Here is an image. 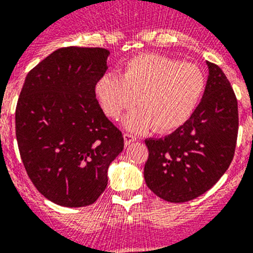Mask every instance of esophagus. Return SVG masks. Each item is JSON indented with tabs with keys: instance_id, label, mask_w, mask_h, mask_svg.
<instances>
[{
	"instance_id": "1",
	"label": "esophagus",
	"mask_w": 253,
	"mask_h": 253,
	"mask_svg": "<svg viewBox=\"0 0 253 253\" xmlns=\"http://www.w3.org/2000/svg\"><path fill=\"white\" fill-rule=\"evenodd\" d=\"M124 139H125V145L127 146V145H129L131 142L136 141V136L132 135V133L126 132V133H124Z\"/></svg>"
}]
</instances>
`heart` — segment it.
<instances>
[{"instance_id":"heart-1","label":"heart","mask_w":253,"mask_h":253,"mask_svg":"<svg viewBox=\"0 0 253 253\" xmlns=\"http://www.w3.org/2000/svg\"><path fill=\"white\" fill-rule=\"evenodd\" d=\"M204 87L205 76L199 66L144 53L127 61L121 76L103 75L95 94L103 112L114 120L135 102L140 105L125 117L128 129L153 127L158 132H167L191 117Z\"/></svg>"}]
</instances>
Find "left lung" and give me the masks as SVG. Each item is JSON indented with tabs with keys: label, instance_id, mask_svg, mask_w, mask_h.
I'll return each instance as SVG.
<instances>
[{
	"label": "left lung",
	"instance_id": "obj_1",
	"mask_svg": "<svg viewBox=\"0 0 253 253\" xmlns=\"http://www.w3.org/2000/svg\"><path fill=\"white\" fill-rule=\"evenodd\" d=\"M203 99L191 117L163 139H148L144 177L148 187L169 203L201 196L227 172L236 150L238 103L229 80L215 63Z\"/></svg>",
	"mask_w": 253,
	"mask_h": 253
}]
</instances>
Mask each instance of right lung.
Segmentation results:
<instances>
[{"mask_svg":"<svg viewBox=\"0 0 253 253\" xmlns=\"http://www.w3.org/2000/svg\"><path fill=\"white\" fill-rule=\"evenodd\" d=\"M108 56L105 48L54 50L26 75L17 100L23 164L37 190L57 205L95 203L108 183L109 164L124 150V135L95 98Z\"/></svg>","mask_w":253,"mask_h":253,"instance_id":"right-lung-1","label":"right lung"}]
</instances>
